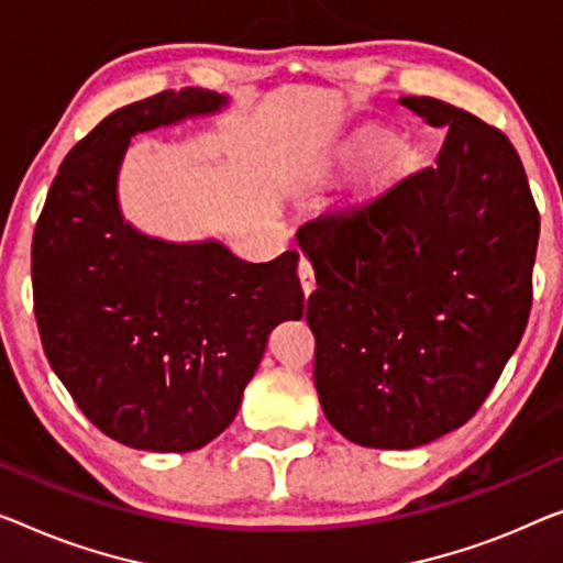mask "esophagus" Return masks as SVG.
I'll list each match as a JSON object with an SVG mask.
<instances>
[{
    "mask_svg": "<svg viewBox=\"0 0 563 563\" xmlns=\"http://www.w3.org/2000/svg\"><path fill=\"white\" fill-rule=\"evenodd\" d=\"M298 278H300V288H303V292L308 296V292L316 288V278H313V267H310L308 257L303 255L298 260Z\"/></svg>",
    "mask_w": 563,
    "mask_h": 563,
    "instance_id": "esophagus-1",
    "label": "esophagus"
}]
</instances>
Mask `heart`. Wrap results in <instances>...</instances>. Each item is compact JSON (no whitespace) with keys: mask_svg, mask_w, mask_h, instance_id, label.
<instances>
[{"mask_svg":"<svg viewBox=\"0 0 563 563\" xmlns=\"http://www.w3.org/2000/svg\"><path fill=\"white\" fill-rule=\"evenodd\" d=\"M364 144L368 151H374V154H384V151H389L394 146V136L389 131H368Z\"/></svg>","mask_w":563,"mask_h":563,"instance_id":"1","label":"heart"}]
</instances>
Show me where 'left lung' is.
<instances>
[{"instance_id":"left-lung-1","label":"left lung","mask_w":563,"mask_h":563,"mask_svg":"<svg viewBox=\"0 0 563 563\" xmlns=\"http://www.w3.org/2000/svg\"><path fill=\"white\" fill-rule=\"evenodd\" d=\"M448 129L432 166L298 230L323 415L343 438L412 450L473 417L526 331L541 217L496 125L399 100Z\"/></svg>"}]
</instances>
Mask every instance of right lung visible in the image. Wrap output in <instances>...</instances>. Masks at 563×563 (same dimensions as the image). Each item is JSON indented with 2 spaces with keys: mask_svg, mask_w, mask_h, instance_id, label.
<instances>
[{
  "mask_svg": "<svg viewBox=\"0 0 563 563\" xmlns=\"http://www.w3.org/2000/svg\"><path fill=\"white\" fill-rule=\"evenodd\" d=\"M212 90L123 106L70 148L32 238V298L57 379L100 432L189 452L228 430L267 335L303 316L298 253L247 263L220 242L176 245L123 222L115 181L131 136L214 113Z\"/></svg>",
  "mask_w": 563,
  "mask_h": 563,
  "instance_id": "obj_1",
  "label": "right lung"
}]
</instances>
